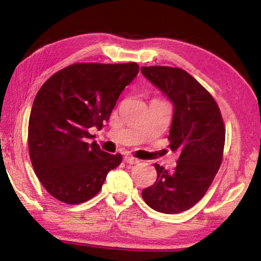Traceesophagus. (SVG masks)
<instances>
[{"instance_id": "34e87169", "label": "esophagus", "mask_w": 261, "mask_h": 261, "mask_svg": "<svg viewBox=\"0 0 261 261\" xmlns=\"http://www.w3.org/2000/svg\"><path fill=\"white\" fill-rule=\"evenodd\" d=\"M124 161L126 163H129V165H137V163H139L140 160H138L137 158H134L132 155H125L124 156Z\"/></svg>"}]
</instances>
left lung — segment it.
Returning <instances> with one entry per match:
<instances>
[{"label":"left lung","mask_w":261,"mask_h":261,"mask_svg":"<svg viewBox=\"0 0 261 261\" xmlns=\"http://www.w3.org/2000/svg\"><path fill=\"white\" fill-rule=\"evenodd\" d=\"M141 73L174 105L168 139L171 151L179 154L174 170L154 165L155 183L141 196L158 212L180 213L196 205L213 182L222 162L226 127L213 96L185 70L154 65L143 67Z\"/></svg>","instance_id":"1"}]
</instances>
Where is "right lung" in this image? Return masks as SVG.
<instances>
[{"mask_svg": "<svg viewBox=\"0 0 261 261\" xmlns=\"http://www.w3.org/2000/svg\"><path fill=\"white\" fill-rule=\"evenodd\" d=\"M135 62L74 63L46 81L35 96L29 121V152L47 192L76 205L98 193L121 154L103 152L92 138L109 120L118 96L138 74Z\"/></svg>", "mask_w": 261, "mask_h": 261, "instance_id": "right-lung-1", "label": "right lung"}]
</instances>
